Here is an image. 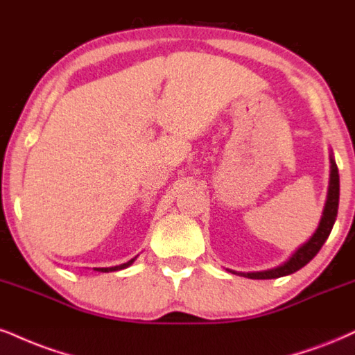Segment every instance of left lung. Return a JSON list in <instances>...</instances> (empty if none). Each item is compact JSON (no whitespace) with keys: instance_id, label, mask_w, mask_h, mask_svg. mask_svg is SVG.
<instances>
[{"instance_id":"8db88e82","label":"left lung","mask_w":355,"mask_h":355,"mask_svg":"<svg viewBox=\"0 0 355 355\" xmlns=\"http://www.w3.org/2000/svg\"><path fill=\"white\" fill-rule=\"evenodd\" d=\"M337 208H339V170H337L336 162L331 155V178H329L326 207H324L322 218L319 221L318 230H315V233L309 238V241H306L301 248H297L296 253H294L284 264H281V266L277 268H272V270L256 271V272H236L232 270L228 271L233 272V275H241L245 277H250V279H275V277L293 275V272L301 270L302 266H306V264L319 253V250H321L322 245L329 238V234H331L332 226H334Z\"/></svg>"}]
</instances>
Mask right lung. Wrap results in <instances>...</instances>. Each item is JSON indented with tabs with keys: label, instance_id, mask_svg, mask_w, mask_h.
Masks as SVG:
<instances>
[{
	"label": "right lung",
	"instance_id": "right-lung-1",
	"mask_svg": "<svg viewBox=\"0 0 355 355\" xmlns=\"http://www.w3.org/2000/svg\"><path fill=\"white\" fill-rule=\"evenodd\" d=\"M135 261L134 259H130V261L123 263V264H119V266H112V268H96V271H101V272H110V271H121V270H125V268H129L132 263Z\"/></svg>",
	"mask_w": 355,
	"mask_h": 355
}]
</instances>
